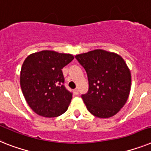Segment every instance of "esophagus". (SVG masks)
Returning <instances> with one entry per match:
<instances>
[{
  "mask_svg": "<svg viewBox=\"0 0 151 151\" xmlns=\"http://www.w3.org/2000/svg\"><path fill=\"white\" fill-rule=\"evenodd\" d=\"M74 93H75V95H78V89H74Z\"/></svg>",
  "mask_w": 151,
  "mask_h": 151,
  "instance_id": "esophagus-1",
  "label": "esophagus"
}]
</instances>
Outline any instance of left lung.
I'll return each mask as SVG.
<instances>
[{"label":"left lung","mask_w":151,"mask_h":151,"mask_svg":"<svg viewBox=\"0 0 151 151\" xmlns=\"http://www.w3.org/2000/svg\"><path fill=\"white\" fill-rule=\"evenodd\" d=\"M86 71L89 90L82 95L87 109L99 118L116 115L130 92L131 74L125 61L114 52L96 49L76 55Z\"/></svg>","instance_id":"1"}]
</instances>
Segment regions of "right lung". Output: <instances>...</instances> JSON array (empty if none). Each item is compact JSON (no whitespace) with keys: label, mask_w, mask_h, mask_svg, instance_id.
I'll list each match as a JSON object with an SVG mask.
<instances>
[{"label":"right lung","mask_w":151,"mask_h":151,"mask_svg":"<svg viewBox=\"0 0 151 151\" xmlns=\"http://www.w3.org/2000/svg\"><path fill=\"white\" fill-rule=\"evenodd\" d=\"M73 58L71 54L44 50L29 55L24 61L20 85L26 102L38 115L55 117L68 109L73 93L63 85L62 69Z\"/></svg>","instance_id":"1"}]
</instances>
